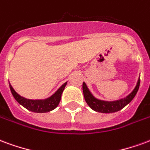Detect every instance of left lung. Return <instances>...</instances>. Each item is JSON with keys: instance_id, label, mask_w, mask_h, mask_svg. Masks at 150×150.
<instances>
[{"instance_id": "1", "label": "left lung", "mask_w": 150, "mask_h": 150, "mask_svg": "<svg viewBox=\"0 0 150 150\" xmlns=\"http://www.w3.org/2000/svg\"><path fill=\"white\" fill-rule=\"evenodd\" d=\"M140 86V79L137 81L136 87L133 89V91L130 94L127 96L126 98L121 100H116V101H104V100H98L92 95L89 92L88 88H87L86 83L83 82L82 88L83 93H84V98L86 100V103L92 110L99 112H103V113H110V112H114L117 111L121 110L125 106H126L128 104L133 100V98L135 97L138 91V88Z\"/></svg>"}]
</instances>
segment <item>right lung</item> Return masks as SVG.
<instances>
[{
	"label": "right lung",
	"instance_id": "add662e5",
	"mask_svg": "<svg viewBox=\"0 0 150 150\" xmlns=\"http://www.w3.org/2000/svg\"><path fill=\"white\" fill-rule=\"evenodd\" d=\"M66 84H67V82L63 84L54 94L52 95L50 98H47L45 100H29V99H26V98H23V97H21L17 92L13 88L10 84H9V87H10V90L14 98L16 99V100L20 105H21L25 109L34 112H47L54 110L58 105L59 102L61 100V98H62V92L64 90Z\"/></svg>",
	"mask_w": 150,
	"mask_h": 150
}]
</instances>
